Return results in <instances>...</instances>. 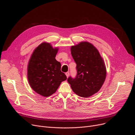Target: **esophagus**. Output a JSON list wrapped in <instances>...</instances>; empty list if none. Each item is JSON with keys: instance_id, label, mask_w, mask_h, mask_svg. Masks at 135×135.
I'll use <instances>...</instances> for the list:
<instances>
[{"instance_id": "obj_1", "label": "esophagus", "mask_w": 135, "mask_h": 135, "mask_svg": "<svg viewBox=\"0 0 135 135\" xmlns=\"http://www.w3.org/2000/svg\"><path fill=\"white\" fill-rule=\"evenodd\" d=\"M65 74H66V76H67V78H68V77H69V72H66V73H65Z\"/></svg>"}]
</instances>
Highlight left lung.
Segmentation results:
<instances>
[{
    "label": "left lung",
    "instance_id": "obj_1",
    "mask_svg": "<svg viewBox=\"0 0 135 135\" xmlns=\"http://www.w3.org/2000/svg\"><path fill=\"white\" fill-rule=\"evenodd\" d=\"M70 50L76 64L77 75L74 79L69 77L67 81L77 95L88 98L98 92L105 82L104 61L98 50L89 42H82Z\"/></svg>",
    "mask_w": 135,
    "mask_h": 135
}]
</instances>
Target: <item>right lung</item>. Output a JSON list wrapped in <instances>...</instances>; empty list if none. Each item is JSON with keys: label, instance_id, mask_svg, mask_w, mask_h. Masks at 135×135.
Wrapping results in <instances>:
<instances>
[{"label": "right lung", "instance_id": "add662e5", "mask_svg": "<svg viewBox=\"0 0 135 135\" xmlns=\"http://www.w3.org/2000/svg\"><path fill=\"white\" fill-rule=\"evenodd\" d=\"M58 51L50 43L44 42L37 47L29 60L27 76L31 88L36 93L49 97L55 92L62 81L66 80L61 71V64L55 59Z\"/></svg>", "mask_w": 135, "mask_h": 135}]
</instances>
